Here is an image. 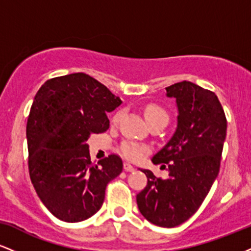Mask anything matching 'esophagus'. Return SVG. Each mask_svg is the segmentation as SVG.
Here are the masks:
<instances>
[{
  "label": "esophagus",
  "mask_w": 251,
  "mask_h": 251,
  "mask_svg": "<svg viewBox=\"0 0 251 251\" xmlns=\"http://www.w3.org/2000/svg\"><path fill=\"white\" fill-rule=\"evenodd\" d=\"M124 170L127 172H132V171H134V168L129 163H124Z\"/></svg>",
  "instance_id": "obj_1"
}]
</instances>
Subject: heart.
Masks as SVG:
<instances>
[{"label": "heart", "instance_id": "b5f03b06", "mask_svg": "<svg viewBox=\"0 0 251 251\" xmlns=\"http://www.w3.org/2000/svg\"><path fill=\"white\" fill-rule=\"evenodd\" d=\"M144 116H145L150 126H160V127H165L170 119L168 111L160 105H157V103H148L144 108ZM120 117H122V111H118L112 117V123H117L120 119ZM120 151L128 159L138 160L148 151V148L143 144L126 140L120 145Z\"/></svg>", "mask_w": 251, "mask_h": 251}]
</instances>
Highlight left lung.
Instances as JSON below:
<instances>
[{"label":"left lung","instance_id":"left-lung-1","mask_svg":"<svg viewBox=\"0 0 251 251\" xmlns=\"http://www.w3.org/2000/svg\"><path fill=\"white\" fill-rule=\"evenodd\" d=\"M166 92L177 101L178 125L152 162L168 164L169 177L157 178L150 170H142L148 185L137 195V204L149 222L174 227L200 209L220 172L226 118L217 96L209 89L181 81Z\"/></svg>","mask_w":251,"mask_h":251}]
</instances>
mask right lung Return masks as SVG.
<instances>
[{"label": "right lung", "instance_id": "obj_1", "mask_svg": "<svg viewBox=\"0 0 251 251\" xmlns=\"http://www.w3.org/2000/svg\"><path fill=\"white\" fill-rule=\"evenodd\" d=\"M122 103L85 73L47 80L27 122L28 170L37 196L59 220L81 222L101 208L106 186L123 171L118 154L94 164L87 140L109 127L106 113Z\"/></svg>", "mask_w": 251, "mask_h": 251}]
</instances>
